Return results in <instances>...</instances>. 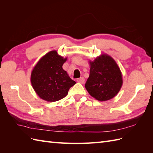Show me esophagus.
I'll return each mask as SVG.
<instances>
[{"label":"esophagus","mask_w":153,"mask_h":153,"mask_svg":"<svg viewBox=\"0 0 153 153\" xmlns=\"http://www.w3.org/2000/svg\"><path fill=\"white\" fill-rule=\"evenodd\" d=\"M77 82H78V83H79L83 84V83H84V82H85V79H84V77H80V78L77 79Z\"/></svg>","instance_id":"34e87169"}]
</instances>
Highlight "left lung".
<instances>
[{"label":"left lung","instance_id":"8db88e82","mask_svg":"<svg viewBox=\"0 0 153 153\" xmlns=\"http://www.w3.org/2000/svg\"><path fill=\"white\" fill-rule=\"evenodd\" d=\"M89 77L85 85L89 95L99 101L114 98L122 86V75L116 61L106 54L89 61Z\"/></svg>","mask_w":153,"mask_h":153}]
</instances>
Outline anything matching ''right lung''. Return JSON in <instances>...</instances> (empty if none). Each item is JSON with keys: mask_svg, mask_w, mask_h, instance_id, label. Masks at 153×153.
<instances>
[{"mask_svg": "<svg viewBox=\"0 0 153 153\" xmlns=\"http://www.w3.org/2000/svg\"><path fill=\"white\" fill-rule=\"evenodd\" d=\"M67 60L56 51L48 52L38 61L31 74V83L37 95L48 102H55L66 97L76 84L62 66Z\"/></svg>", "mask_w": 153, "mask_h": 153, "instance_id": "add662e5", "label": "right lung"}]
</instances>
